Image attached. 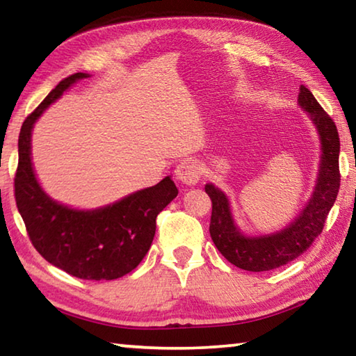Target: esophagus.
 I'll list each match as a JSON object with an SVG mask.
<instances>
[{
    "mask_svg": "<svg viewBox=\"0 0 356 356\" xmlns=\"http://www.w3.org/2000/svg\"><path fill=\"white\" fill-rule=\"evenodd\" d=\"M174 174H176V179L185 185H195L201 179V170L195 161H182L177 165Z\"/></svg>",
    "mask_w": 356,
    "mask_h": 356,
    "instance_id": "34e87169",
    "label": "esophagus"
}]
</instances>
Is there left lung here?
I'll return each mask as SVG.
<instances>
[{"label":"left lung","instance_id":"8db88e82","mask_svg":"<svg viewBox=\"0 0 356 356\" xmlns=\"http://www.w3.org/2000/svg\"><path fill=\"white\" fill-rule=\"evenodd\" d=\"M298 106L317 130L321 161L311 197L289 225L270 234H245L234 218L226 193L212 182L204 186L212 200L210 237L229 262L248 272H268L303 254L321 236L339 191V135L336 125L308 88L300 86Z\"/></svg>","mask_w":356,"mask_h":356}]
</instances>
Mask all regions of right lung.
<instances>
[{"instance_id": "1", "label": "right lung", "mask_w": 356, "mask_h": 356, "mask_svg": "<svg viewBox=\"0 0 356 356\" xmlns=\"http://www.w3.org/2000/svg\"><path fill=\"white\" fill-rule=\"evenodd\" d=\"M89 76L78 72L65 78L23 122L15 201L34 248L47 262L81 280H118L136 268L147 254L155 236L156 215L179 190L168 176L154 186L106 206L75 209L53 200L42 188L31 156L34 124L67 89Z\"/></svg>"}]
</instances>
